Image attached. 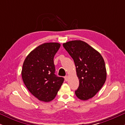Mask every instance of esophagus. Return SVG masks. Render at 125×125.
<instances>
[{
	"label": "esophagus",
	"instance_id": "34e87169",
	"mask_svg": "<svg viewBox=\"0 0 125 125\" xmlns=\"http://www.w3.org/2000/svg\"><path fill=\"white\" fill-rule=\"evenodd\" d=\"M68 76H64V79H65V81H67V80H68Z\"/></svg>",
	"mask_w": 125,
	"mask_h": 125
}]
</instances>
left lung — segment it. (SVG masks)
Returning <instances> with one entry per match:
<instances>
[{"mask_svg": "<svg viewBox=\"0 0 125 125\" xmlns=\"http://www.w3.org/2000/svg\"><path fill=\"white\" fill-rule=\"evenodd\" d=\"M63 46L73 59L79 80L76 95L83 100L92 98L102 88L106 79L104 58L83 41H70Z\"/></svg>", "mask_w": 125, "mask_h": 125, "instance_id": "8db88e82", "label": "left lung"}]
</instances>
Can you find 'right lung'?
Masks as SVG:
<instances>
[{
  "label": "right lung",
  "mask_w": 125,
  "mask_h": 125,
  "mask_svg": "<svg viewBox=\"0 0 125 125\" xmlns=\"http://www.w3.org/2000/svg\"><path fill=\"white\" fill-rule=\"evenodd\" d=\"M60 46L58 43L41 44L28 54L23 64V81L30 92L41 101L53 99L63 83V77L55 74L53 62Z\"/></svg>",
  "instance_id": "obj_1"
}]
</instances>
